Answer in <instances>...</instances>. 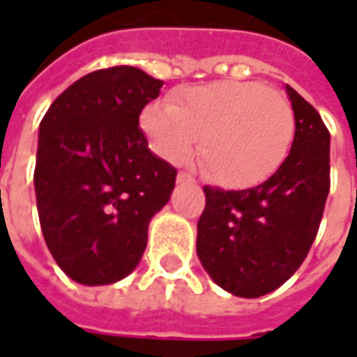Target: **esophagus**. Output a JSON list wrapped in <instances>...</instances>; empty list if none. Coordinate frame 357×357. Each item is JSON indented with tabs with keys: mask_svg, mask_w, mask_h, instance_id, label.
<instances>
[{
	"mask_svg": "<svg viewBox=\"0 0 357 357\" xmlns=\"http://www.w3.org/2000/svg\"><path fill=\"white\" fill-rule=\"evenodd\" d=\"M176 183H181V185H192L195 183V176L188 174V172H178L176 174Z\"/></svg>",
	"mask_w": 357,
	"mask_h": 357,
	"instance_id": "obj_1",
	"label": "esophagus"
}]
</instances>
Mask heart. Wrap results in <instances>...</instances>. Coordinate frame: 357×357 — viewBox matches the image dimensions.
I'll use <instances>...</instances> for the list:
<instances>
[{
  "label": "heart",
  "instance_id": "b5f03b06",
  "mask_svg": "<svg viewBox=\"0 0 357 357\" xmlns=\"http://www.w3.org/2000/svg\"><path fill=\"white\" fill-rule=\"evenodd\" d=\"M141 129L151 149L169 162L188 160L200 137L206 178L225 188H250L286 160L296 115L280 91L227 79L176 91L171 105H146Z\"/></svg>",
  "mask_w": 357,
  "mask_h": 357
}]
</instances>
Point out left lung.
Wrapping results in <instances>:
<instances>
[{
	"label": "left lung",
	"mask_w": 357,
	"mask_h": 357,
	"mask_svg": "<svg viewBox=\"0 0 357 357\" xmlns=\"http://www.w3.org/2000/svg\"><path fill=\"white\" fill-rule=\"evenodd\" d=\"M296 115L290 155L268 181L244 190L204 186L197 254L220 288L258 298L288 280L318 234L330 192V132L290 85Z\"/></svg>",
	"instance_id": "obj_1"
}]
</instances>
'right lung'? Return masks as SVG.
I'll return each mask as SVG.
<instances>
[{"label": "right lung", "instance_id": "add662e5", "mask_svg": "<svg viewBox=\"0 0 357 357\" xmlns=\"http://www.w3.org/2000/svg\"><path fill=\"white\" fill-rule=\"evenodd\" d=\"M162 81L117 65L69 85L39 125L37 213L49 252L79 284L125 278L149 222L171 199L176 169L149 151L139 117Z\"/></svg>", "mask_w": 357, "mask_h": 357}]
</instances>
